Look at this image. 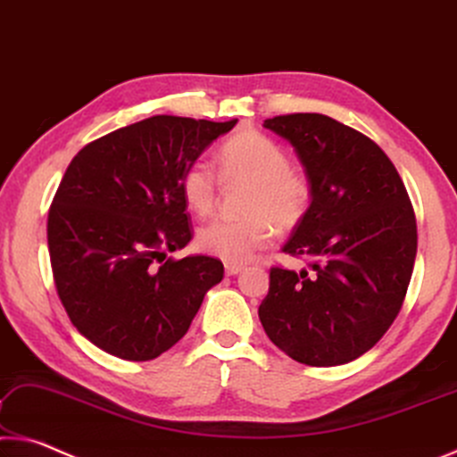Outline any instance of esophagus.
Segmentation results:
<instances>
[{
	"mask_svg": "<svg viewBox=\"0 0 457 457\" xmlns=\"http://www.w3.org/2000/svg\"><path fill=\"white\" fill-rule=\"evenodd\" d=\"M224 271H227V275H237L243 271V265L241 263H224Z\"/></svg>",
	"mask_w": 457,
	"mask_h": 457,
	"instance_id": "esophagus-1",
	"label": "esophagus"
}]
</instances>
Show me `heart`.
I'll return each instance as SVG.
<instances>
[{
  "label": "heart",
  "instance_id": "obj_1",
  "mask_svg": "<svg viewBox=\"0 0 457 457\" xmlns=\"http://www.w3.org/2000/svg\"><path fill=\"white\" fill-rule=\"evenodd\" d=\"M219 171L227 182H246L241 219H214L198 230L196 245L208 255L238 263L265 249L273 227L286 233L305 219L313 186L305 171L291 168L289 154L278 141L259 131H238L219 149ZM182 196L192 212L211 214L219 192V178L204 160L184 170Z\"/></svg>",
  "mask_w": 457,
  "mask_h": 457
}]
</instances>
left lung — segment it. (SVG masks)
<instances>
[{
  "instance_id": "8db88e82",
  "label": "left lung",
  "mask_w": 457,
  "mask_h": 457,
  "mask_svg": "<svg viewBox=\"0 0 457 457\" xmlns=\"http://www.w3.org/2000/svg\"><path fill=\"white\" fill-rule=\"evenodd\" d=\"M295 147L313 198L283 253L303 271L273 265L259 320L275 346L308 366L350 362L399 316L417 255L405 184L364 133L320 113L265 121Z\"/></svg>"
}]
</instances>
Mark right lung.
Instances as JSON below:
<instances>
[{
	"instance_id": "right-lung-1",
	"label": "right lung",
	"mask_w": 457,
	"mask_h": 457,
	"mask_svg": "<svg viewBox=\"0 0 457 457\" xmlns=\"http://www.w3.org/2000/svg\"><path fill=\"white\" fill-rule=\"evenodd\" d=\"M237 119L155 115L91 141L48 211L52 275L72 326L104 353L152 361L188 332L222 279L214 257H166L192 238L184 170Z\"/></svg>"
}]
</instances>
